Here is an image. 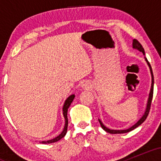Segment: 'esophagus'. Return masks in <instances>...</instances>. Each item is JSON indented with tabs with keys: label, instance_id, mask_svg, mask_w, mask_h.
I'll use <instances>...</instances> for the list:
<instances>
[{
	"label": "esophagus",
	"instance_id": "obj_1",
	"mask_svg": "<svg viewBox=\"0 0 161 161\" xmlns=\"http://www.w3.org/2000/svg\"><path fill=\"white\" fill-rule=\"evenodd\" d=\"M81 87L83 88V89H89V88H91V83L89 82H88V81H83L82 82V84H81Z\"/></svg>",
	"mask_w": 161,
	"mask_h": 161
}]
</instances>
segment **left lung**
I'll use <instances>...</instances> for the list:
<instances>
[{
	"label": "left lung",
	"mask_w": 161,
	"mask_h": 161,
	"mask_svg": "<svg viewBox=\"0 0 161 161\" xmlns=\"http://www.w3.org/2000/svg\"><path fill=\"white\" fill-rule=\"evenodd\" d=\"M132 48L138 50V51H139L140 52H142V53H143L144 55L145 54V50H144L143 47H142V45L136 39L132 40ZM145 61L147 62V66H149V69H150L151 75V90H150V92H149V96H148V98H147V105H146V108H145V113H144V114L142 115V117L140 118V119L137 121V123H135V124L132 125V126L129 127V128L127 129H119V130H116V129H110L108 128V127L105 126V125L103 124L102 122L100 120V119H98V121H99L100 124H101V128L104 129V131H106L107 132H109V133H110V134H121V133H125V132H130V131L133 130V129L137 128L138 125H141L142 123L145 120L147 115H148L149 110H150V108H151V101H152V97H153V92H154V75H153L152 69H151V66L150 65V64H149V62L147 61V58H146L145 57Z\"/></svg>",
	"instance_id": "1"
}]
</instances>
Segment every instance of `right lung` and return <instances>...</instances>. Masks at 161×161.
I'll return each instance as SVG.
<instances>
[{"label": "right lung", "mask_w": 161, "mask_h": 161, "mask_svg": "<svg viewBox=\"0 0 161 161\" xmlns=\"http://www.w3.org/2000/svg\"><path fill=\"white\" fill-rule=\"evenodd\" d=\"M75 97V95H71L70 96L66 98V100L64 102V106H63V114H64V119H65V125H64V128L63 129L62 132L59 136H57V137L52 138L51 140H47V141H42L40 142V143L42 144H50V143H53V142H56L59 140L61 139L62 138H64L66 136V132H67V127H68V118H67V111L68 108H69L70 104L73 102V99Z\"/></svg>", "instance_id": "add662e5"}]
</instances>
